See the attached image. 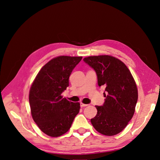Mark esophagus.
Instances as JSON below:
<instances>
[{
    "label": "esophagus",
    "instance_id": "obj_1",
    "mask_svg": "<svg viewBox=\"0 0 160 160\" xmlns=\"http://www.w3.org/2000/svg\"><path fill=\"white\" fill-rule=\"evenodd\" d=\"M80 106L82 107H88V104H84V103H80Z\"/></svg>",
    "mask_w": 160,
    "mask_h": 160
}]
</instances>
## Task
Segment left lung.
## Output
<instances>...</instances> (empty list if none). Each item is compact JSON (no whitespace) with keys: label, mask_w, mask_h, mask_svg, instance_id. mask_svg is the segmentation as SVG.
<instances>
[{"label":"left lung","mask_w":160,"mask_h":160,"mask_svg":"<svg viewBox=\"0 0 160 160\" xmlns=\"http://www.w3.org/2000/svg\"><path fill=\"white\" fill-rule=\"evenodd\" d=\"M83 61L96 72L99 87L104 86L106 97L91 123L101 134L114 135L126 128L134 114L138 101L136 84L129 69L112 56H89Z\"/></svg>","instance_id":"obj_1"}]
</instances>
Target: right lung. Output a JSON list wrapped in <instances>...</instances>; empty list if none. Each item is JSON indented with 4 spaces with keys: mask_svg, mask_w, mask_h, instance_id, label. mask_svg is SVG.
<instances>
[{
    "mask_svg": "<svg viewBox=\"0 0 160 160\" xmlns=\"http://www.w3.org/2000/svg\"><path fill=\"white\" fill-rule=\"evenodd\" d=\"M82 56H61L42 68L31 86L29 102L34 122L51 137L68 131L80 111V103L69 102L61 96L69 86V77Z\"/></svg>",
    "mask_w": 160,
    "mask_h": 160,
    "instance_id": "add662e5",
    "label": "right lung"
}]
</instances>
